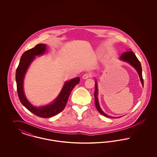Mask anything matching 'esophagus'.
Listing matches in <instances>:
<instances>
[{"label": "esophagus", "mask_w": 157, "mask_h": 157, "mask_svg": "<svg viewBox=\"0 0 157 157\" xmlns=\"http://www.w3.org/2000/svg\"><path fill=\"white\" fill-rule=\"evenodd\" d=\"M91 76L92 75L90 74V73H87V74H85L84 75L82 76V78L83 79H88V78H89L90 77H91Z\"/></svg>", "instance_id": "1"}]
</instances>
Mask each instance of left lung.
<instances>
[{
    "mask_svg": "<svg viewBox=\"0 0 157 157\" xmlns=\"http://www.w3.org/2000/svg\"><path fill=\"white\" fill-rule=\"evenodd\" d=\"M120 59L121 60H122L124 62L129 63L131 66H132L136 70V71H137V72L139 75V76H140V81L141 82L142 86H144V80H143V78H142L141 65V63L139 61V60L138 59V58L135 56L134 53L132 51H131V49H129V50H128V51L123 53L122 54V55L120 56ZM95 80H96V79H95ZM98 90L97 81L96 80L95 81V93H94V97H95V106H96L98 111L101 114L104 115L106 117L111 118H115V117H110V116L106 115V113H105L104 112L102 111V110L101 109V108L99 106V101H98ZM120 117H117V118H120Z\"/></svg>",
    "mask_w": 157,
    "mask_h": 157,
    "instance_id": "left-lung-1",
    "label": "left lung"
}]
</instances>
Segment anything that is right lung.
I'll use <instances>...</instances> for the list:
<instances>
[{
  "mask_svg": "<svg viewBox=\"0 0 157 157\" xmlns=\"http://www.w3.org/2000/svg\"><path fill=\"white\" fill-rule=\"evenodd\" d=\"M46 51V45L38 44L35 48L23 53L16 71L17 91L21 102L32 113L39 117L45 118L53 117L63 110L72 90L80 81V78L77 77L65 82L58 96L49 104L36 107L30 104L24 93V78L30 63L35 59V56L42 55Z\"/></svg>",
  "mask_w": 157,
  "mask_h": 157,
  "instance_id": "add662e5",
  "label": "right lung"
}]
</instances>
